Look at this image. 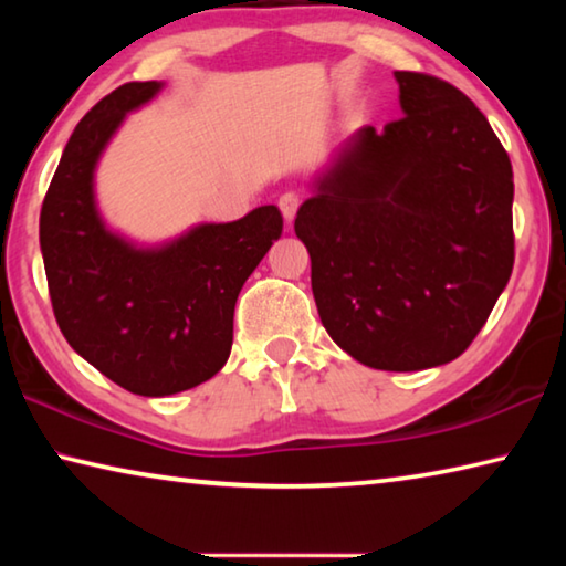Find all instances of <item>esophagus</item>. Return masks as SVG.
I'll return each mask as SVG.
<instances>
[{
    "label": "esophagus",
    "mask_w": 566,
    "mask_h": 566,
    "mask_svg": "<svg viewBox=\"0 0 566 566\" xmlns=\"http://www.w3.org/2000/svg\"><path fill=\"white\" fill-rule=\"evenodd\" d=\"M276 205H280V212L284 217V222L292 224L294 217H296V209H300V205H302V199H300V195H294V191H284Z\"/></svg>",
    "instance_id": "obj_1"
}]
</instances>
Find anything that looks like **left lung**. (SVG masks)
<instances>
[{
    "label": "left lung",
    "instance_id": "obj_1",
    "mask_svg": "<svg viewBox=\"0 0 566 566\" xmlns=\"http://www.w3.org/2000/svg\"><path fill=\"white\" fill-rule=\"evenodd\" d=\"M405 117L361 127L312 181L294 232L319 319L371 369L457 359L514 266L512 161L467 94L395 72Z\"/></svg>",
    "mask_w": 566,
    "mask_h": 566
}]
</instances>
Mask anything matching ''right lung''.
<instances>
[{"instance_id": "right-lung-1", "label": "right lung", "mask_w": 566, "mask_h": 566, "mask_svg": "<svg viewBox=\"0 0 566 566\" xmlns=\"http://www.w3.org/2000/svg\"><path fill=\"white\" fill-rule=\"evenodd\" d=\"M161 82H129L84 114L62 151L40 214L56 324L70 347L114 385L169 397L212 379L232 352L234 304L282 237L274 205L227 224H197L145 247L112 232L94 197L102 151Z\"/></svg>"}]
</instances>
